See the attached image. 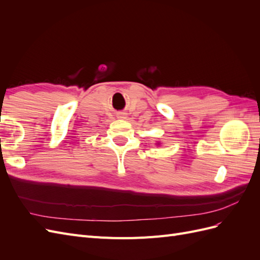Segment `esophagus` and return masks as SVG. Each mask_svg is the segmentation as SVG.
<instances>
[{"instance_id": "esophagus-1", "label": "esophagus", "mask_w": 260, "mask_h": 260, "mask_svg": "<svg viewBox=\"0 0 260 260\" xmlns=\"http://www.w3.org/2000/svg\"><path fill=\"white\" fill-rule=\"evenodd\" d=\"M118 118H121V119H123V118H125V115L124 114H120L119 116H118Z\"/></svg>"}]
</instances>
